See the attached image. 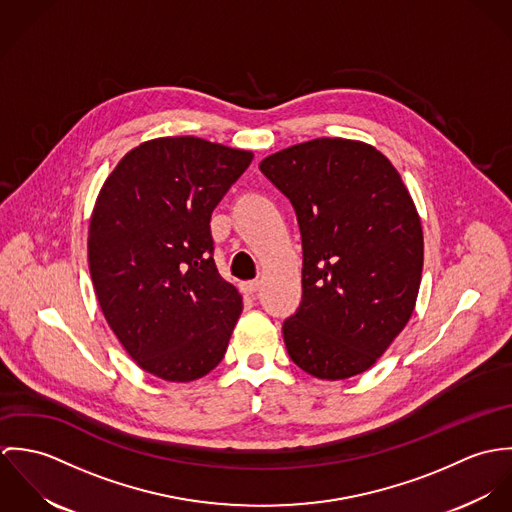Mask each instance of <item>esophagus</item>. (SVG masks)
Listing matches in <instances>:
<instances>
[{"label": "esophagus", "instance_id": "1", "mask_svg": "<svg viewBox=\"0 0 512 512\" xmlns=\"http://www.w3.org/2000/svg\"><path fill=\"white\" fill-rule=\"evenodd\" d=\"M240 290H242V293L244 295H256L258 293V290H260V282H242L240 284Z\"/></svg>", "mask_w": 512, "mask_h": 512}]
</instances>
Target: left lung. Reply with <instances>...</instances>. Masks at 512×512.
Returning a JSON list of instances; mask_svg holds the SVG:
<instances>
[{
	"mask_svg": "<svg viewBox=\"0 0 512 512\" xmlns=\"http://www.w3.org/2000/svg\"><path fill=\"white\" fill-rule=\"evenodd\" d=\"M260 171L292 203L301 301L284 325L295 365L323 380L365 372L408 323L422 280V224L394 165L372 146L321 138Z\"/></svg>",
	"mask_w": 512,
	"mask_h": 512,
	"instance_id": "left-lung-1",
	"label": "left lung"
}]
</instances>
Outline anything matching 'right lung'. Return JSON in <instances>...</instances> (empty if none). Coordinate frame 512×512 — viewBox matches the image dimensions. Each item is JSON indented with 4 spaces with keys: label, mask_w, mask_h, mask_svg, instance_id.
Here are the masks:
<instances>
[{
    "label": "right lung",
    "mask_w": 512,
    "mask_h": 512,
    "mask_svg": "<svg viewBox=\"0 0 512 512\" xmlns=\"http://www.w3.org/2000/svg\"><path fill=\"white\" fill-rule=\"evenodd\" d=\"M252 157L193 136L151 140L116 165L96 199L92 284L108 325L149 374L197 380L226 353L242 297L220 278L211 215Z\"/></svg>",
    "instance_id": "1"
}]
</instances>
